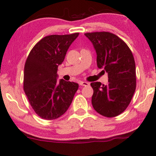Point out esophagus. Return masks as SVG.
<instances>
[{"mask_svg":"<svg viewBox=\"0 0 156 156\" xmlns=\"http://www.w3.org/2000/svg\"><path fill=\"white\" fill-rule=\"evenodd\" d=\"M80 85L82 86H89V83L86 82V81H80Z\"/></svg>","mask_w":156,"mask_h":156,"instance_id":"obj_1","label":"esophagus"}]
</instances>
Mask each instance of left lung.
I'll return each instance as SVG.
<instances>
[{"label": "left lung", "mask_w": 156, "mask_h": 156, "mask_svg": "<svg viewBox=\"0 0 156 156\" xmlns=\"http://www.w3.org/2000/svg\"><path fill=\"white\" fill-rule=\"evenodd\" d=\"M94 47L97 66L108 73V82L91 83L92 105L105 117H115L127 108L136 87V64L131 51L119 37L109 32L85 33Z\"/></svg>", "instance_id": "1"}]
</instances>
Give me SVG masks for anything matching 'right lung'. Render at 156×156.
Instances as JSON below:
<instances>
[{
	"mask_svg": "<svg viewBox=\"0 0 156 156\" xmlns=\"http://www.w3.org/2000/svg\"><path fill=\"white\" fill-rule=\"evenodd\" d=\"M79 33L51 35L33 48L24 68L23 88L34 111L45 120L63 115L71 104L78 84L58 80V67Z\"/></svg>",
	"mask_w": 156,
	"mask_h": 156,
	"instance_id": "add662e5",
	"label": "right lung"
}]
</instances>
